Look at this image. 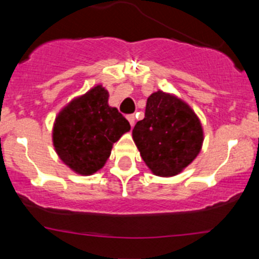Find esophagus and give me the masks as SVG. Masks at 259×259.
Wrapping results in <instances>:
<instances>
[{
    "label": "esophagus",
    "mask_w": 259,
    "mask_h": 259,
    "mask_svg": "<svg viewBox=\"0 0 259 259\" xmlns=\"http://www.w3.org/2000/svg\"><path fill=\"white\" fill-rule=\"evenodd\" d=\"M126 119H127V121L130 122V126H134V124H135V116L133 114H130V115H127L126 116Z\"/></svg>",
    "instance_id": "1"
}]
</instances>
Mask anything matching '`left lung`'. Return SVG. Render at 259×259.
<instances>
[{
  "label": "left lung",
  "mask_w": 259,
  "mask_h": 259,
  "mask_svg": "<svg viewBox=\"0 0 259 259\" xmlns=\"http://www.w3.org/2000/svg\"><path fill=\"white\" fill-rule=\"evenodd\" d=\"M133 138L143 160L155 176L173 177L199 154L203 130L187 104L158 91L148 98L145 116L135 124Z\"/></svg>",
  "instance_id": "1"
}]
</instances>
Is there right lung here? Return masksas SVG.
Listing matches in <instances>:
<instances>
[{
	"mask_svg": "<svg viewBox=\"0 0 259 259\" xmlns=\"http://www.w3.org/2000/svg\"><path fill=\"white\" fill-rule=\"evenodd\" d=\"M109 94L100 85L69 104L54 126V146L66 165L82 176L101 169L111 148L130 124L116 108L108 105Z\"/></svg>",
	"mask_w": 259,
	"mask_h": 259,
	"instance_id": "obj_1",
	"label": "right lung"
}]
</instances>
